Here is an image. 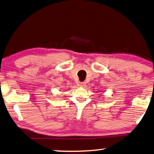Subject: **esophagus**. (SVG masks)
Listing matches in <instances>:
<instances>
[{
  "instance_id": "1",
  "label": "esophagus",
  "mask_w": 154,
  "mask_h": 154,
  "mask_svg": "<svg viewBox=\"0 0 154 154\" xmlns=\"http://www.w3.org/2000/svg\"><path fill=\"white\" fill-rule=\"evenodd\" d=\"M79 86H82V87H84L85 86H86V82H80V83H79Z\"/></svg>"
}]
</instances>
